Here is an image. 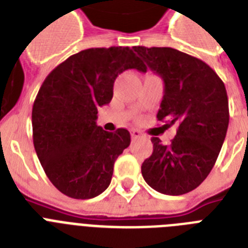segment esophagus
<instances>
[{"instance_id":"1","label":"esophagus","mask_w":248,"mask_h":248,"mask_svg":"<svg viewBox=\"0 0 248 248\" xmlns=\"http://www.w3.org/2000/svg\"><path fill=\"white\" fill-rule=\"evenodd\" d=\"M130 136H132L133 140H137V138H140V137H142V133H140L138 129H132L130 130Z\"/></svg>"}]
</instances>
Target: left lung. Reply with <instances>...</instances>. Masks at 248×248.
I'll list each match as a JSON object with an SVG mask.
<instances>
[{
	"label": "left lung",
	"instance_id": "1",
	"mask_svg": "<svg viewBox=\"0 0 248 248\" xmlns=\"http://www.w3.org/2000/svg\"><path fill=\"white\" fill-rule=\"evenodd\" d=\"M133 48L164 80L157 120L178 124L169 146L152 137L154 151L142 164V175L160 193L184 195L206 179L224 143L229 124L224 83L202 60L178 49Z\"/></svg>",
	"mask_w": 248,
	"mask_h": 248
}]
</instances>
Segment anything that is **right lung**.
Segmentation results:
<instances>
[{
	"label": "right lung",
	"mask_w": 248,
	"mask_h": 248,
	"mask_svg": "<svg viewBox=\"0 0 248 248\" xmlns=\"http://www.w3.org/2000/svg\"><path fill=\"white\" fill-rule=\"evenodd\" d=\"M128 69L146 71L129 47L84 49L53 69L35 97V152L51 183L71 199L101 195L130 144L126 129L106 132L96 123L97 108L110 104L115 79Z\"/></svg>",
	"instance_id": "add662e5"
}]
</instances>
